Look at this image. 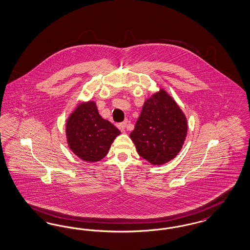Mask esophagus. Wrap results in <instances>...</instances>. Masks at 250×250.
<instances>
[{"mask_svg":"<svg viewBox=\"0 0 250 250\" xmlns=\"http://www.w3.org/2000/svg\"><path fill=\"white\" fill-rule=\"evenodd\" d=\"M119 127H120V129H122V131H125V129L127 128V122L125 121V122L121 123L119 125Z\"/></svg>","mask_w":250,"mask_h":250,"instance_id":"esophagus-1","label":"esophagus"}]
</instances>
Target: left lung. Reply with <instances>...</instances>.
Instances as JSON below:
<instances>
[{
    "mask_svg": "<svg viewBox=\"0 0 250 250\" xmlns=\"http://www.w3.org/2000/svg\"><path fill=\"white\" fill-rule=\"evenodd\" d=\"M188 124L178 103L164 89L145 100L130 139L142 158L153 166L173 160L186 140Z\"/></svg>",
    "mask_w": 250,
    "mask_h": 250,
    "instance_id": "1",
    "label": "left lung"
}]
</instances>
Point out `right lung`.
I'll return each mask as SVG.
<instances>
[{"label": "right lung", "mask_w": 250, "mask_h": 250, "mask_svg": "<svg viewBox=\"0 0 250 250\" xmlns=\"http://www.w3.org/2000/svg\"><path fill=\"white\" fill-rule=\"evenodd\" d=\"M65 132L70 150L88 163L102 160L121 134L120 130L100 116L93 100L80 101L76 105L67 119Z\"/></svg>", "instance_id": "add662e5"}]
</instances>
